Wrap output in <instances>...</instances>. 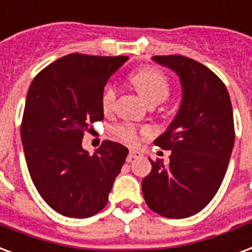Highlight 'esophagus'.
I'll use <instances>...</instances> for the list:
<instances>
[{
  "label": "esophagus",
  "mask_w": 252,
  "mask_h": 252,
  "mask_svg": "<svg viewBox=\"0 0 252 252\" xmlns=\"http://www.w3.org/2000/svg\"><path fill=\"white\" fill-rule=\"evenodd\" d=\"M140 156V154L139 152H136V151H129V154H128V161H132L133 159H136V158H139Z\"/></svg>",
  "instance_id": "obj_1"
}]
</instances>
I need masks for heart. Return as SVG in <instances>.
I'll return each instance as SVG.
<instances>
[{
  "instance_id": "b5f03b06",
  "label": "heart",
  "mask_w": 252,
  "mask_h": 252,
  "mask_svg": "<svg viewBox=\"0 0 252 252\" xmlns=\"http://www.w3.org/2000/svg\"><path fill=\"white\" fill-rule=\"evenodd\" d=\"M129 81L151 107H155L160 102H163L168 97L169 92H171V83H169L167 74L154 66L141 68L131 73ZM116 89L113 88L111 84H108L102 88L100 102H101L102 111L105 113L112 112L115 107V102H116ZM148 132H150L148 128H137L132 124H119L112 129V133L117 140L131 145L136 144L139 141L140 133L145 135Z\"/></svg>"
}]
</instances>
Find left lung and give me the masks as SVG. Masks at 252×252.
I'll list each match as a JSON object with an SVG mask.
<instances>
[{
  "label": "left lung",
  "instance_id": "left-lung-1",
  "mask_svg": "<svg viewBox=\"0 0 252 252\" xmlns=\"http://www.w3.org/2000/svg\"><path fill=\"white\" fill-rule=\"evenodd\" d=\"M180 77L183 100L175 120L155 144L171 151L169 163L151 160L143 179L145 203L164 218L202 211L220 187L235 140L230 94L211 69L189 57L155 56Z\"/></svg>",
  "mask_w": 252,
  "mask_h": 252
}]
</instances>
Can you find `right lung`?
Instances as JSON below:
<instances>
[{"label":"right lung","mask_w":252,"mask_h":252,"mask_svg":"<svg viewBox=\"0 0 252 252\" xmlns=\"http://www.w3.org/2000/svg\"><path fill=\"white\" fill-rule=\"evenodd\" d=\"M126 56L72 53L41 70L32 81L21 123V140L32 182L55 211L89 218L105 207L128 148L105 140L89 156L85 132L104 119L100 102L108 79Z\"/></svg>","instance_id":"obj_1"}]
</instances>
